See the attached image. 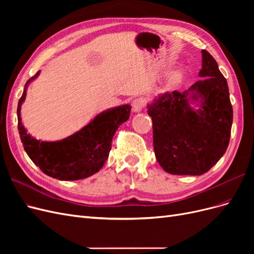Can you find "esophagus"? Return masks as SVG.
<instances>
[{
  "mask_svg": "<svg viewBox=\"0 0 254 254\" xmlns=\"http://www.w3.org/2000/svg\"><path fill=\"white\" fill-rule=\"evenodd\" d=\"M144 106H145V102L143 98H135L132 102V110L134 112H140L144 108Z\"/></svg>",
  "mask_w": 254,
  "mask_h": 254,
  "instance_id": "obj_1",
  "label": "esophagus"
}]
</instances>
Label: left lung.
I'll return each mask as SVG.
<instances>
[{
	"label": "left lung",
	"mask_w": 254,
	"mask_h": 254,
	"mask_svg": "<svg viewBox=\"0 0 254 254\" xmlns=\"http://www.w3.org/2000/svg\"><path fill=\"white\" fill-rule=\"evenodd\" d=\"M202 68L184 92H166L147 106L159 164L173 175L206 173L226 152L233 121L226 78L211 54L202 50ZM200 101L193 110L189 102Z\"/></svg>",
	"instance_id": "obj_1"
}]
</instances>
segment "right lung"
Instances as JSON below:
<instances>
[{"instance_id":"obj_1","label":"right lung","mask_w":254,"mask_h":254,"mask_svg":"<svg viewBox=\"0 0 254 254\" xmlns=\"http://www.w3.org/2000/svg\"><path fill=\"white\" fill-rule=\"evenodd\" d=\"M18 104V129L24 149L33 162L52 178L79 180L97 173L108 159L112 137L117 129L129 119L131 107L123 105L108 109L92 120L79 131L56 142H42L26 133L21 123V105L26 96L27 84Z\"/></svg>"}]
</instances>
